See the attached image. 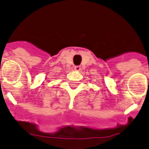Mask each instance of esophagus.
Returning a JSON list of instances; mask_svg holds the SVG:
<instances>
[{
  "instance_id": "esophagus-1",
  "label": "esophagus",
  "mask_w": 149,
  "mask_h": 149,
  "mask_svg": "<svg viewBox=\"0 0 149 149\" xmlns=\"http://www.w3.org/2000/svg\"><path fill=\"white\" fill-rule=\"evenodd\" d=\"M74 69L76 70H77V71H79V70H81V67L79 66V65H76V66L74 67Z\"/></svg>"
}]
</instances>
